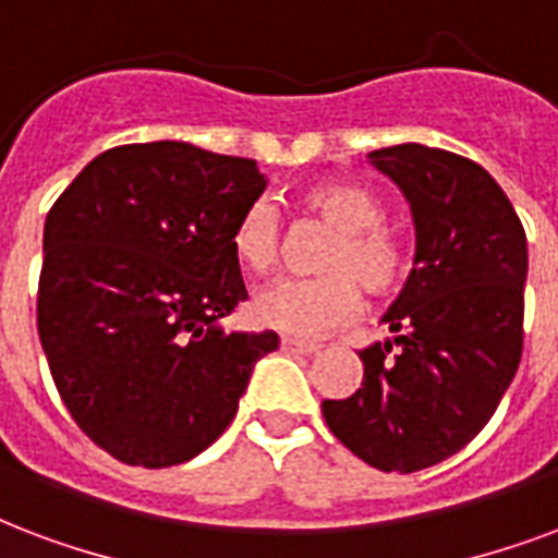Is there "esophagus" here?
<instances>
[{
    "mask_svg": "<svg viewBox=\"0 0 558 558\" xmlns=\"http://www.w3.org/2000/svg\"><path fill=\"white\" fill-rule=\"evenodd\" d=\"M282 350L284 353H294V355H312L320 350V343L300 341V338H282Z\"/></svg>",
    "mask_w": 558,
    "mask_h": 558,
    "instance_id": "obj_1",
    "label": "esophagus"
}]
</instances>
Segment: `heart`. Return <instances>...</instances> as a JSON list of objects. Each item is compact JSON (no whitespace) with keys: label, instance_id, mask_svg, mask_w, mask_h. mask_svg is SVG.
<instances>
[{"label":"heart","instance_id":"1","mask_svg":"<svg viewBox=\"0 0 558 558\" xmlns=\"http://www.w3.org/2000/svg\"><path fill=\"white\" fill-rule=\"evenodd\" d=\"M300 208L332 229L317 279H282L255 296V320L276 332L312 338L347 324L362 308V291L374 300L393 294L412 267L405 238L385 223L383 196L353 179H326L300 194ZM232 253L250 274L274 270L279 258V220L270 203L246 205L232 229Z\"/></svg>","mask_w":558,"mask_h":558}]
</instances>
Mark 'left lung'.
Masks as SVG:
<instances>
[{
    "label": "left lung",
    "instance_id": "1",
    "mask_svg": "<svg viewBox=\"0 0 558 558\" xmlns=\"http://www.w3.org/2000/svg\"><path fill=\"white\" fill-rule=\"evenodd\" d=\"M371 161L403 187L417 253L383 317L393 341L359 353L362 388L324 400V421L371 468L414 473L473 441L514 379L526 234L500 184L464 155L400 144Z\"/></svg>",
    "mask_w": 558,
    "mask_h": 558
}]
</instances>
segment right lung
<instances>
[{"label":"right lung","mask_w":558,"mask_h":558,"mask_svg":"<svg viewBox=\"0 0 558 558\" xmlns=\"http://www.w3.org/2000/svg\"><path fill=\"white\" fill-rule=\"evenodd\" d=\"M253 158L182 141L96 155L49 208L37 335L78 429L125 464L215 444L276 332L223 335L244 303L232 229L264 191Z\"/></svg>","instance_id":"1"}]
</instances>
